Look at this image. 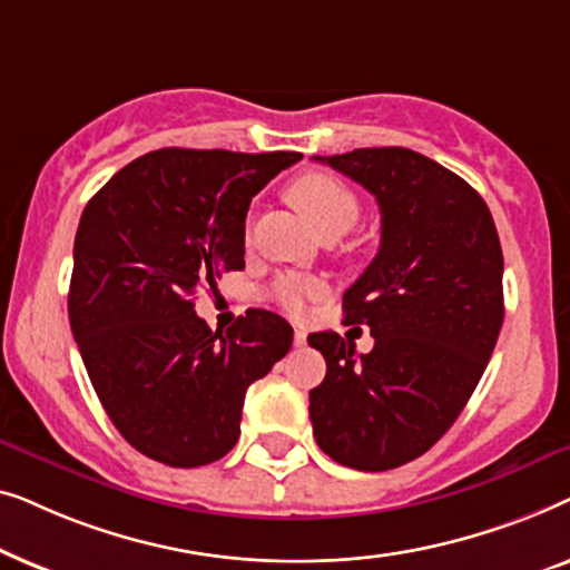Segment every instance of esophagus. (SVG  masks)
<instances>
[{"mask_svg":"<svg viewBox=\"0 0 570 570\" xmlns=\"http://www.w3.org/2000/svg\"><path fill=\"white\" fill-rule=\"evenodd\" d=\"M306 340H308L306 332L295 330V334H293V345H295V347H306Z\"/></svg>","mask_w":570,"mask_h":570,"instance_id":"1","label":"esophagus"}]
</instances>
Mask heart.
Masks as SVG:
<instances>
[{
  "mask_svg": "<svg viewBox=\"0 0 570 570\" xmlns=\"http://www.w3.org/2000/svg\"><path fill=\"white\" fill-rule=\"evenodd\" d=\"M293 199L303 213L311 217L324 236H342V233L353 228L361 217V202H357L355 191L350 189L345 181L334 178L330 174H306L293 184ZM322 283L314 277L303 275H283L272 285V295L283 306L287 314L298 316L306 311L308 301L322 295Z\"/></svg>",
  "mask_w": 570,
  "mask_h": 570,
  "instance_id": "obj_1",
  "label": "heart"
}]
</instances>
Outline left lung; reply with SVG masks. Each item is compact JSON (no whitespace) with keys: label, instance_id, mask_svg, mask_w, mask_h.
Here are the masks:
<instances>
[{"label":"left lung","instance_id":"obj_1","mask_svg":"<svg viewBox=\"0 0 570 570\" xmlns=\"http://www.w3.org/2000/svg\"><path fill=\"white\" fill-rule=\"evenodd\" d=\"M368 189L381 246L342 295L347 324H368L355 355L337 332L308 334L326 361L308 392L314 439L361 472L423 456L454 425L503 324V252L493 215L449 168L407 147H361L316 158Z\"/></svg>","mask_w":570,"mask_h":570}]
</instances>
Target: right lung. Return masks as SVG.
<instances>
[{
	"label": "right lung",
	"instance_id": "obj_1",
	"mask_svg": "<svg viewBox=\"0 0 570 570\" xmlns=\"http://www.w3.org/2000/svg\"><path fill=\"white\" fill-rule=\"evenodd\" d=\"M301 153L166 150L124 166L75 236L69 326L119 433L168 466H202L240 435L246 389L293 345V326L248 308L228 332L194 311L225 269H244L246 213Z\"/></svg>",
	"mask_w": 570,
	"mask_h": 570
}]
</instances>
